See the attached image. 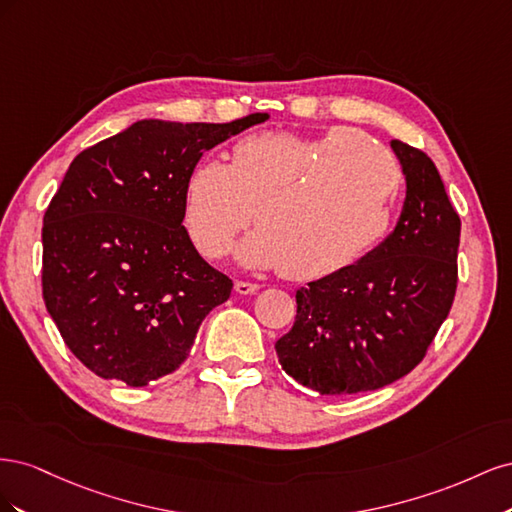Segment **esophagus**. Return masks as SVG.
I'll list each match as a JSON object with an SVG mask.
<instances>
[{
  "mask_svg": "<svg viewBox=\"0 0 512 512\" xmlns=\"http://www.w3.org/2000/svg\"><path fill=\"white\" fill-rule=\"evenodd\" d=\"M235 290H237V294H254L260 290V286L252 284V282H235Z\"/></svg>",
  "mask_w": 512,
  "mask_h": 512,
  "instance_id": "1",
  "label": "esophagus"
}]
</instances>
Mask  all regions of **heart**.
<instances>
[{
    "instance_id": "b5f03b06",
    "label": "heart",
    "mask_w": 512,
    "mask_h": 512,
    "mask_svg": "<svg viewBox=\"0 0 512 512\" xmlns=\"http://www.w3.org/2000/svg\"><path fill=\"white\" fill-rule=\"evenodd\" d=\"M401 173L384 147L352 128L318 138L275 132L241 138L230 162H198L183 188V224L207 258L258 224L237 258L312 282L348 269L391 226Z\"/></svg>"
}]
</instances>
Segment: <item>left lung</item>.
<instances>
[{
	"instance_id": "left-lung-1",
	"label": "left lung",
	"mask_w": 512,
	"mask_h": 512,
	"mask_svg": "<svg viewBox=\"0 0 512 512\" xmlns=\"http://www.w3.org/2000/svg\"><path fill=\"white\" fill-rule=\"evenodd\" d=\"M391 149L406 177L393 232L297 290V318L275 342L286 374L320 395L376 391L410 374L455 299L459 215L427 153L401 141Z\"/></svg>"
}]
</instances>
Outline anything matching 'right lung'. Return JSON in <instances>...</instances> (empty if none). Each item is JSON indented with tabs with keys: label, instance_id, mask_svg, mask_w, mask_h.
<instances>
[{
	"label": "right lung",
	"instance_id": "right-lung-1",
	"mask_svg": "<svg viewBox=\"0 0 512 512\" xmlns=\"http://www.w3.org/2000/svg\"><path fill=\"white\" fill-rule=\"evenodd\" d=\"M267 119H143L72 160L44 213L42 297L96 376L145 386L173 374L230 297L183 226V188L205 151Z\"/></svg>",
	"mask_w": 512,
	"mask_h": 512
}]
</instances>
